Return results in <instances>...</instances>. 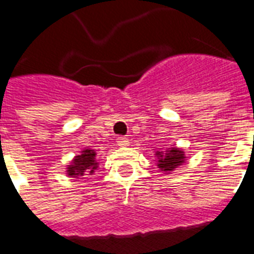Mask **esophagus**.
<instances>
[{
	"label": "esophagus",
	"mask_w": 254,
	"mask_h": 254,
	"mask_svg": "<svg viewBox=\"0 0 254 254\" xmlns=\"http://www.w3.org/2000/svg\"><path fill=\"white\" fill-rule=\"evenodd\" d=\"M117 144L118 146H129V140H127V137H118L117 138Z\"/></svg>",
	"instance_id": "obj_1"
}]
</instances>
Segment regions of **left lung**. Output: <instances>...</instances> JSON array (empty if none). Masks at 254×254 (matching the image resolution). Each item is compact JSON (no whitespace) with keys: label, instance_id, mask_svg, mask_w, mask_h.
Segmentation results:
<instances>
[{"label":"left lung","instance_id":"8db88e82","mask_svg":"<svg viewBox=\"0 0 254 254\" xmlns=\"http://www.w3.org/2000/svg\"><path fill=\"white\" fill-rule=\"evenodd\" d=\"M156 164L157 168H160L164 174H171L175 171L179 165H182L187 159H186L185 149L182 148H176V146H171L165 151H156L155 153Z\"/></svg>","mask_w":254,"mask_h":254}]
</instances>
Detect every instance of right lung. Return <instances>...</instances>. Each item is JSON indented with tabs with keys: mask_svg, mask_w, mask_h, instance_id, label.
<instances>
[{
	"mask_svg": "<svg viewBox=\"0 0 254 254\" xmlns=\"http://www.w3.org/2000/svg\"><path fill=\"white\" fill-rule=\"evenodd\" d=\"M99 161L97 159V153L94 149L84 148L79 155H76L67 165V176L68 178H80L84 175H94V172L98 170Z\"/></svg>",
	"mask_w": 254,
	"mask_h": 254,
	"instance_id": "1",
	"label": "right lung"
}]
</instances>
